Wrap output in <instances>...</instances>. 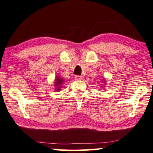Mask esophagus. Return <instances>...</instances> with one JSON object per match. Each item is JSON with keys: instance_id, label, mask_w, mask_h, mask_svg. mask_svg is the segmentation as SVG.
Returning <instances> with one entry per match:
<instances>
[{"instance_id": "esophagus-1", "label": "esophagus", "mask_w": 153, "mask_h": 153, "mask_svg": "<svg viewBox=\"0 0 153 153\" xmlns=\"http://www.w3.org/2000/svg\"><path fill=\"white\" fill-rule=\"evenodd\" d=\"M74 79H76V80H81V79H82V76H79V75H76V76H74Z\"/></svg>"}]
</instances>
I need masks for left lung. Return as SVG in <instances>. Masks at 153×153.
<instances>
[{
	"label": "left lung",
	"mask_w": 153,
	"mask_h": 153,
	"mask_svg": "<svg viewBox=\"0 0 153 153\" xmlns=\"http://www.w3.org/2000/svg\"><path fill=\"white\" fill-rule=\"evenodd\" d=\"M103 81H104V79H103ZM105 83V82H104ZM101 86H102V85H101ZM103 86H105V85H103Z\"/></svg>",
	"instance_id": "obj_1"
}]
</instances>
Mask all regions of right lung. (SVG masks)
Segmentation results:
<instances>
[{
  "label": "right lung",
  "mask_w": 153,
  "mask_h": 153,
  "mask_svg": "<svg viewBox=\"0 0 153 153\" xmlns=\"http://www.w3.org/2000/svg\"><path fill=\"white\" fill-rule=\"evenodd\" d=\"M65 82V79H63L62 77L59 76H56L55 79V81L53 82L55 86V91L56 92H59V91L61 90L62 88V85Z\"/></svg>",
  "instance_id": "1"
}]
</instances>
